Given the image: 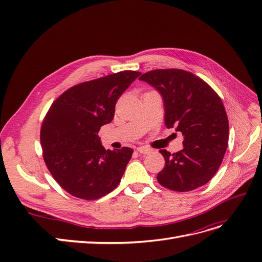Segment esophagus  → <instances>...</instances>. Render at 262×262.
I'll return each mask as SVG.
<instances>
[{"label": "esophagus", "instance_id": "1", "mask_svg": "<svg viewBox=\"0 0 262 262\" xmlns=\"http://www.w3.org/2000/svg\"><path fill=\"white\" fill-rule=\"evenodd\" d=\"M137 150H138L140 154H149V153H152V149L146 147V146H139L137 148Z\"/></svg>", "mask_w": 262, "mask_h": 262}]
</instances>
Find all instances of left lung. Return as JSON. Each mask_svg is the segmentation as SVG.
Here are the masks:
<instances>
[{
    "label": "left lung",
    "instance_id": "1",
    "mask_svg": "<svg viewBox=\"0 0 262 262\" xmlns=\"http://www.w3.org/2000/svg\"><path fill=\"white\" fill-rule=\"evenodd\" d=\"M140 80L160 92L166 126L184 136L179 152L160 150L165 166L158 182L178 192L205 185L216 173L228 144V119L220 96L200 77L179 69L149 71Z\"/></svg>",
    "mask_w": 262,
    "mask_h": 262
}]
</instances>
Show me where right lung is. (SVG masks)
<instances>
[{
  "label": "right lung",
  "instance_id": "right-lung-1",
  "mask_svg": "<svg viewBox=\"0 0 262 262\" xmlns=\"http://www.w3.org/2000/svg\"><path fill=\"white\" fill-rule=\"evenodd\" d=\"M137 71H122L71 87L54 100L40 130L43 160L67 192L96 200L119 185L133 149H105L100 126L110 123L116 102Z\"/></svg>",
  "mask_w": 262,
  "mask_h": 262
}]
</instances>
